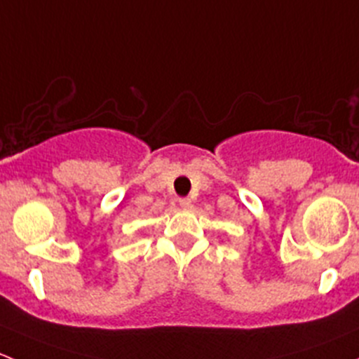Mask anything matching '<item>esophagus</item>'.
<instances>
[{
    "label": "esophagus",
    "mask_w": 359,
    "mask_h": 359,
    "mask_svg": "<svg viewBox=\"0 0 359 359\" xmlns=\"http://www.w3.org/2000/svg\"><path fill=\"white\" fill-rule=\"evenodd\" d=\"M179 205L182 206V208H189V206H191V200H189V198H180Z\"/></svg>",
    "instance_id": "1"
}]
</instances>
